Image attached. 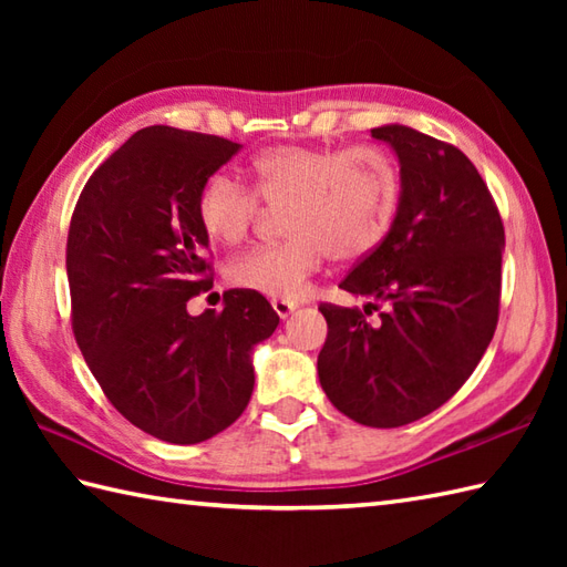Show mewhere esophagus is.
<instances>
[{
	"label": "esophagus",
	"instance_id": "esophagus-1",
	"mask_svg": "<svg viewBox=\"0 0 567 567\" xmlns=\"http://www.w3.org/2000/svg\"><path fill=\"white\" fill-rule=\"evenodd\" d=\"M272 309H275V315H277V317H280V319H287L290 315H295L297 305H292V302H285V299H272Z\"/></svg>",
	"mask_w": 567,
	"mask_h": 567
}]
</instances>
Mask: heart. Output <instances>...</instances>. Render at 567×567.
Returning a JSON list of instances; mask_svg holds the SVG:
<instances>
[{
    "label": "heart",
    "instance_id": "b5f03b06",
    "mask_svg": "<svg viewBox=\"0 0 567 567\" xmlns=\"http://www.w3.org/2000/svg\"><path fill=\"white\" fill-rule=\"evenodd\" d=\"M258 195L287 209L280 246L246 252L228 265V282L270 299L305 297L327 260H360L390 231L400 183L392 163L375 148L280 146L250 163ZM256 192L228 173L212 175L197 197L204 231L224 246L244 240L260 214Z\"/></svg>",
    "mask_w": 567,
    "mask_h": 567
}]
</instances>
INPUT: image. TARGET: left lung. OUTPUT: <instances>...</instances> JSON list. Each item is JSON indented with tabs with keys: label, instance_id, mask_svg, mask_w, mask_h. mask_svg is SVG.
Here are the masks:
<instances>
[{
	"label": "left lung",
	"instance_id": "8db88e82",
	"mask_svg": "<svg viewBox=\"0 0 567 567\" xmlns=\"http://www.w3.org/2000/svg\"><path fill=\"white\" fill-rule=\"evenodd\" d=\"M400 163L388 236L339 285L384 309L323 305L317 370L331 404L372 429L431 414L463 388L495 336L504 226L477 167L402 124L370 128Z\"/></svg>",
	"mask_w": 567,
	"mask_h": 567
}]
</instances>
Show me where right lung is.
Here are the masks:
<instances>
[{
  "instance_id": "add662e5",
  "label": "right lung",
  "mask_w": 567,
  "mask_h": 567,
  "mask_svg": "<svg viewBox=\"0 0 567 567\" xmlns=\"http://www.w3.org/2000/svg\"><path fill=\"white\" fill-rule=\"evenodd\" d=\"M240 148L173 126L141 128L94 171L70 221L75 341L118 412L167 443H202L244 414L252 351L280 323L248 290H228L219 315L187 311L212 285L199 189Z\"/></svg>"
}]
</instances>
